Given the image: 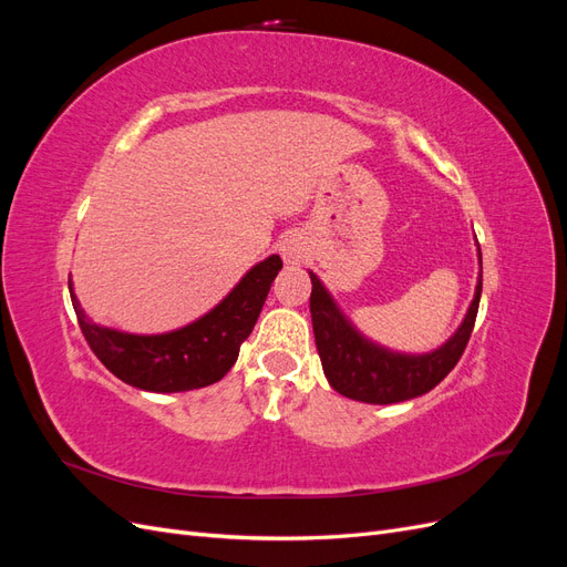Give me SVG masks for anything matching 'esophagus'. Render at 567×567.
<instances>
[{
    "instance_id": "1",
    "label": "esophagus",
    "mask_w": 567,
    "mask_h": 567,
    "mask_svg": "<svg viewBox=\"0 0 567 567\" xmlns=\"http://www.w3.org/2000/svg\"><path fill=\"white\" fill-rule=\"evenodd\" d=\"M279 250H281V257L286 265H300L305 257V241L300 236H286Z\"/></svg>"
}]
</instances>
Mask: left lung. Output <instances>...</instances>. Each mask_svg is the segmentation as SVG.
I'll return each instance as SVG.
<instances>
[{"label": "left lung", "mask_w": 567, "mask_h": 567, "mask_svg": "<svg viewBox=\"0 0 567 567\" xmlns=\"http://www.w3.org/2000/svg\"><path fill=\"white\" fill-rule=\"evenodd\" d=\"M477 260L483 269L480 248ZM310 279L312 329L326 379L340 394L367 404H394L433 390L456 367L466 350L477 317L480 293H483V274H480L473 302L456 333L442 348L427 354H402L375 346L373 340L359 333L350 319L340 312V307L315 271H310Z\"/></svg>", "instance_id": "1"}]
</instances>
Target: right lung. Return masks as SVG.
<instances>
[{
    "instance_id": "1",
    "label": "right lung",
    "mask_w": 567,
    "mask_h": 567,
    "mask_svg": "<svg viewBox=\"0 0 567 567\" xmlns=\"http://www.w3.org/2000/svg\"><path fill=\"white\" fill-rule=\"evenodd\" d=\"M281 267V257L269 255L208 315L158 336H136L94 323L80 307L73 281H68V288L84 340L113 375L148 392H186L225 379Z\"/></svg>"
}]
</instances>
